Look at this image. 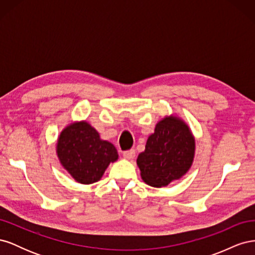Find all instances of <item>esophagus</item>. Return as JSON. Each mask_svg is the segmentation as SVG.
<instances>
[{
	"mask_svg": "<svg viewBox=\"0 0 255 255\" xmlns=\"http://www.w3.org/2000/svg\"><path fill=\"white\" fill-rule=\"evenodd\" d=\"M123 157L127 158V159H133L135 157V150L130 149V150L125 151V152H123Z\"/></svg>",
	"mask_w": 255,
	"mask_h": 255,
	"instance_id": "esophagus-1",
	"label": "esophagus"
}]
</instances>
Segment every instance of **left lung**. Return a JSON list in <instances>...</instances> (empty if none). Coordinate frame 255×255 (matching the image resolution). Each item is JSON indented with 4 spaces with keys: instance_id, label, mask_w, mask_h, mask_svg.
<instances>
[{
    "instance_id": "1",
    "label": "left lung",
    "mask_w": 255,
    "mask_h": 255,
    "mask_svg": "<svg viewBox=\"0 0 255 255\" xmlns=\"http://www.w3.org/2000/svg\"><path fill=\"white\" fill-rule=\"evenodd\" d=\"M194 155L195 138L188 126L170 116L157 123L137 157V165L144 183L163 187L189 170Z\"/></svg>"
}]
</instances>
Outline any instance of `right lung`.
Listing matches in <instances>:
<instances>
[{"mask_svg":"<svg viewBox=\"0 0 255 255\" xmlns=\"http://www.w3.org/2000/svg\"><path fill=\"white\" fill-rule=\"evenodd\" d=\"M56 151L60 164L81 184L98 182L109 165L118 159L114 144L102 140L86 121L74 122L64 128Z\"/></svg>","mask_w":255,"mask_h":255,"instance_id":"add662e5","label":"right lung"}]
</instances>
